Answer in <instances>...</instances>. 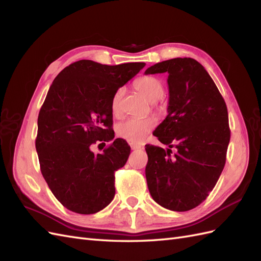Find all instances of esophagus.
Returning <instances> with one entry per match:
<instances>
[{
    "mask_svg": "<svg viewBox=\"0 0 261 261\" xmlns=\"http://www.w3.org/2000/svg\"><path fill=\"white\" fill-rule=\"evenodd\" d=\"M130 148H132V150H138V149L143 148V146L139 144H130Z\"/></svg>",
    "mask_w": 261,
    "mask_h": 261,
    "instance_id": "obj_1",
    "label": "esophagus"
}]
</instances>
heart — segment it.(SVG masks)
Here are the masks:
<instances>
[{"mask_svg": "<svg viewBox=\"0 0 261 261\" xmlns=\"http://www.w3.org/2000/svg\"><path fill=\"white\" fill-rule=\"evenodd\" d=\"M134 88L150 102H155L163 93L162 83L153 76H141L134 82ZM124 94V89L118 88L111 102L112 113L117 115L121 112V100ZM155 126V120L153 117L147 118H128L117 125L116 133L121 138L129 141V143H141L148 134Z\"/></svg>", "mask_w": 261, "mask_h": 261, "instance_id": "1", "label": "heart"}]
</instances>
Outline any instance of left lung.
<instances>
[{
    "mask_svg": "<svg viewBox=\"0 0 261 261\" xmlns=\"http://www.w3.org/2000/svg\"><path fill=\"white\" fill-rule=\"evenodd\" d=\"M168 73V116L154 136L168 150L146 145L150 195L172 211H188L207 198L223 171L231 130L227 108L204 67L191 58L163 61L145 74ZM176 152H171V148Z\"/></svg>",
    "mask_w": 261,
    "mask_h": 261,
    "instance_id": "left-lung-1",
    "label": "left lung"
}]
</instances>
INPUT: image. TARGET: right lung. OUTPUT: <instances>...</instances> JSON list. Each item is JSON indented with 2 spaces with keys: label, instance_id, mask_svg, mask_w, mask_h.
<instances>
[{
  "label": "right lung",
  "instance_id": "1",
  "mask_svg": "<svg viewBox=\"0 0 261 261\" xmlns=\"http://www.w3.org/2000/svg\"><path fill=\"white\" fill-rule=\"evenodd\" d=\"M145 65L81 60L53 81L39 112L36 149L46 184L68 210L92 215L114 198V173L125 165L130 147L117 138L94 154L90 146L114 138L112 98Z\"/></svg>",
  "mask_w": 261,
  "mask_h": 261
}]
</instances>
